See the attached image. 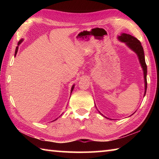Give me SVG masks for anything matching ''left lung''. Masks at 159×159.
<instances>
[{
  "instance_id": "obj_1",
  "label": "left lung",
  "mask_w": 159,
  "mask_h": 159,
  "mask_svg": "<svg viewBox=\"0 0 159 159\" xmlns=\"http://www.w3.org/2000/svg\"><path fill=\"white\" fill-rule=\"evenodd\" d=\"M118 39L122 42H125L129 47H130L134 52H135L138 55L139 61L142 65V69L144 71V82H145V93L147 91V64L145 62L144 59V50L142 48L140 41L138 39H137L135 37H134L131 35L127 34H122L121 36H118Z\"/></svg>"
}]
</instances>
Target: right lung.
I'll list each match as a JSON object with an SVG mask.
<instances>
[{"label":"right lung","instance_id":"1","mask_svg":"<svg viewBox=\"0 0 159 159\" xmlns=\"http://www.w3.org/2000/svg\"><path fill=\"white\" fill-rule=\"evenodd\" d=\"M22 41H23V40H22V39H21V40H20V41L18 42V43H17V45H20V44L21 43V42H22ZM17 50H18V46H17V48H16V50H15V55H16V54H17ZM74 85H73V86H72V88H71V92H72V90H73V89H74Z\"/></svg>","mask_w":159,"mask_h":159}]
</instances>
